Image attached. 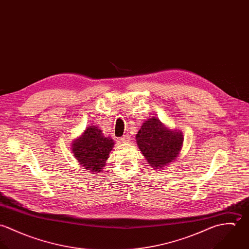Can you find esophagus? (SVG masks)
I'll return each mask as SVG.
<instances>
[{"label":"esophagus","instance_id":"1","mask_svg":"<svg viewBox=\"0 0 249 249\" xmlns=\"http://www.w3.org/2000/svg\"><path fill=\"white\" fill-rule=\"evenodd\" d=\"M120 140L123 142H129V135L125 134V135H124Z\"/></svg>","mask_w":249,"mask_h":249}]
</instances>
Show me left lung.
<instances>
[{"label":"left lung","instance_id":"obj_1","mask_svg":"<svg viewBox=\"0 0 249 249\" xmlns=\"http://www.w3.org/2000/svg\"><path fill=\"white\" fill-rule=\"evenodd\" d=\"M136 141L150 166L160 169L178 157L183 135L180 131L168 130L158 119L151 118L142 124Z\"/></svg>","mask_w":249,"mask_h":249}]
</instances>
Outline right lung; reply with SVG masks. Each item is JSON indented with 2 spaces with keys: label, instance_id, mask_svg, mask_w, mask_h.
Here are the masks:
<instances>
[{
  "label": "right lung",
  "instance_id": "add662e5",
  "mask_svg": "<svg viewBox=\"0 0 249 249\" xmlns=\"http://www.w3.org/2000/svg\"><path fill=\"white\" fill-rule=\"evenodd\" d=\"M114 145L112 139L105 137L103 131L88 126L84 133L72 142V153L81 166L89 172L102 171Z\"/></svg>",
  "mask_w": 249,
  "mask_h": 249
}]
</instances>
